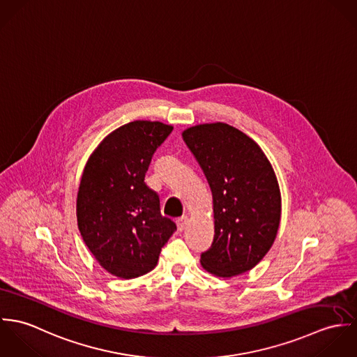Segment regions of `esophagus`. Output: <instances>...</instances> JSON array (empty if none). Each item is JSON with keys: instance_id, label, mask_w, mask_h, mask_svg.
<instances>
[{"instance_id": "esophagus-1", "label": "esophagus", "mask_w": 357, "mask_h": 357, "mask_svg": "<svg viewBox=\"0 0 357 357\" xmlns=\"http://www.w3.org/2000/svg\"><path fill=\"white\" fill-rule=\"evenodd\" d=\"M176 222H177V229H178L180 232H183V231L185 229L187 224H188V217H187V215H184V217L178 218Z\"/></svg>"}]
</instances>
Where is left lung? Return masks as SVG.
<instances>
[{
    "mask_svg": "<svg viewBox=\"0 0 357 357\" xmlns=\"http://www.w3.org/2000/svg\"><path fill=\"white\" fill-rule=\"evenodd\" d=\"M213 195L214 239L201 255L204 269L231 278L255 268L275 242L280 190L259 146L236 128L215 122L183 132Z\"/></svg>",
    "mask_w": 357,
    "mask_h": 357,
    "instance_id": "1",
    "label": "left lung"
}]
</instances>
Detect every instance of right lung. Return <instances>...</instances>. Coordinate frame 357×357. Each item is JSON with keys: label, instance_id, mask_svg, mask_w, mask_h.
Wrapping results in <instances>:
<instances>
[{"label": "right lung", "instance_id": "1", "mask_svg": "<svg viewBox=\"0 0 357 357\" xmlns=\"http://www.w3.org/2000/svg\"><path fill=\"white\" fill-rule=\"evenodd\" d=\"M162 122L133 121L111 132L89 156L78 188L82 239L111 275L133 279L153 271L177 229L160 214L144 178L156 149L172 133Z\"/></svg>", "mask_w": 357, "mask_h": 357}]
</instances>
